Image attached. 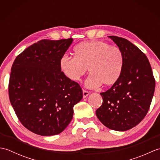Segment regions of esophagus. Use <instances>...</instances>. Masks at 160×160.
I'll return each mask as SVG.
<instances>
[{"label":"esophagus","mask_w":160,"mask_h":160,"mask_svg":"<svg viewBox=\"0 0 160 160\" xmlns=\"http://www.w3.org/2000/svg\"><path fill=\"white\" fill-rule=\"evenodd\" d=\"M82 94H83V98H87L89 95V92L87 91L83 90L82 91Z\"/></svg>","instance_id":"obj_1"}]
</instances>
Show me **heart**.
Returning a JSON list of instances; mask_svg holds the SVG:
<instances>
[{
  "mask_svg": "<svg viewBox=\"0 0 160 160\" xmlns=\"http://www.w3.org/2000/svg\"><path fill=\"white\" fill-rule=\"evenodd\" d=\"M124 57L117 47L102 40L84 42L74 49V58L64 55L60 60V67L68 79L77 82L87 73L91 74L85 86L95 89L102 84L110 87L120 79L124 69Z\"/></svg>",
  "mask_w": 160,
  "mask_h": 160,
  "instance_id": "1",
  "label": "heart"
}]
</instances>
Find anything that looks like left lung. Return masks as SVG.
<instances>
[{
	"label": "left lung",
	"mask_w": 160,
	"mask_h": 160,
	"mask_svg": "<svg viewBox=\"0 0 160 160\" xmlns=\"http://www.w3.org/2000/svg\"><path fill=\"white\" fill-rule=\"evenodd\" d=\"M108 38L123 52L124 69L118 82L100 93L102 104L96 114L105 127L125 131L138 125L148 113L155 80L147 57L138 47L120 37Z\"/></svg>",
	"instance_id": "obj_1"
}]
</instances>
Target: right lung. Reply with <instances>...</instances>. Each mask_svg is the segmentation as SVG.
Returning a JSON list of instances; mask_svg holds the SVG:
<instances>
[{
    "label": "right lung",
    "instance_id": "add662e5",
    "mask_svg": "<svg viewBox=\"0 0 160 160\" xmlns=\"http://www.w3.org/2000/svg\"><path fill=\"white\" fill-rule=\"evenodd\" d=\"M73 38L42 40L16 57L9 82V100L18 120L37 135L60 133L82 100L79 84L64 76L60 60Z\"/></svg>",
    "mask_w": 160,
    "mask_h": 160
}]
</instances>
